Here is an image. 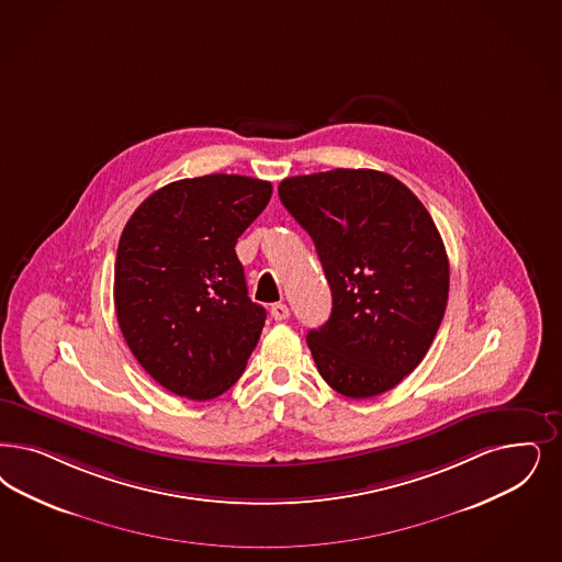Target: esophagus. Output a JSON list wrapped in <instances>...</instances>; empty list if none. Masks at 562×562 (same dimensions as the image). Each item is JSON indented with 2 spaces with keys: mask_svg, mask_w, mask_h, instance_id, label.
Returning <instances> with one entry per match:
<instances>
[{
  "mask_svg": "<svg viewBox=\"0 0 562 562\" xmlns=\"http://www.w3.org/2000/svg\"><path fill=\"white\" fill-rule=\"evenodd\" d=\"M270 313L276 322H284V319H289V315H291V311H289V307H286L284 303H273Z\"/></svg>",
  "mask_w": 562,
  "mask_h": 562,
  "instance_id": "1",
  "label": "esophagus"
}]
</instances>
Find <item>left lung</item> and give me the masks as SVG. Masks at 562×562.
Returning <instances> with one entry per match:
<instances>
[{
  "instance_id": "obj_1",
  "label": "left lung",
  "mask_w": 562,
  "mask_h": 562,
  "mask_svg": "<svg viewBox=\"0 0 562 562\" xmlns=\"http://www.w3.org/2000/svg\"><path fill=\"white\" fill-rule=\"evenodd\" d=\"M278 194L313 238L331 291L328 322L307 334L317 371L349 398L392 390L445 317L448 257L431 215L378 170L292 176Z\"/></svg>"
}]
</instances>
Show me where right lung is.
Masks as SVG:
<instances>
[{"mask_svg": "<svg viewBox=\"0 0 562 562\" xmlns=\"http://www.w3.org/2000/svg\"><path fill=\"white\" fill-rule=\"evenodd\" d=\"M270 199L259 178H184L149 194L122 231L117 324L140 368L178 396H220L257 347L266 310L249 299L234 247Z\"/></svg>", "mask_w": 562, "mask_h": 562, "instance_id": "obj_1", "label": "right lung"}]
</instances>
